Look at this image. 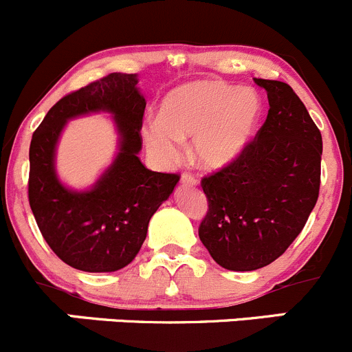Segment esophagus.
I'll return each mask as SVG.
<instances>
[{
    "mask_svg": "<svg viewBox=\"0 0 352 352\" xmlns=\"http://www.w3.org/2000/svg\"><path fill=\"white\" fill-rule=\"evenodd\" d=\"M181 183L186 184V186H195V184L198 183V179L191 175V173H183V176H181Z\"/></svg>",
    "mask_w": 352,
    "mask_h": 352,
    "instance_id": "esophagus-1",
    "label": "esophagus"
}]
</instances>
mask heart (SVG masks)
<instances>
[{
  "label": "heart",
  "mask_w": 352,
  "mask_h": 352,
  "mask_svg": "<svg viewBox=\"0 0 352 352\" xmlns=\"http://www.w3.org/2000/svg\"><path fill=\"white\" fill-rule=\"evenodd\" d=\"M260 99L253 90L219 82L188 83L173 90L159 107V121L144 126L145 147L164 168L183 157V145L193 140L201 168L221 169L241 155L260 118Z\"/></svg>",
  "instance_id": "b5f03b06"
}]
</instances>
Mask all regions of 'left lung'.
<instances>
[{"mask_svg": "<svg viewBox=\"0 0 352 352\" xmlns=\"http://www.w3.org/2000/svg\"><path fill=\"white\" fill-rule=\"evenodd\" d=\"M269 97L265 123L236 161L201 177L208 210L198 236L238 272L279 258L305 228L320 191L322 133L287 83L255 78Z\"/></svg>", "mask_w": 352, "mask_h": 352, "instance_id": "obj_1", "label": "left lung"}]
</instances>
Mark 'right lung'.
<instances>
[{
	"instance_id": "1",
	"label": "right lung",
	"mask_w": 352,
	"mask_h": 352,
	"mask_svg": "<svg viewBox=\"0 0 352 352\" xmlns=\"http://www.w3.org/2000/svg\"><path fill=\"white\" fill-rule=\"evenodd\" d=\"M137 75L111 73L66 94L32 135L29 151V204L50 248L83 272H114L140 252L148 221L168 200L179 175L155 173L142 164L145 99ZM94 110L115 114L122 135L120 154L89 192H72L57 181L54 151L69 117Z\"/></svg>"
}]
</instances>
